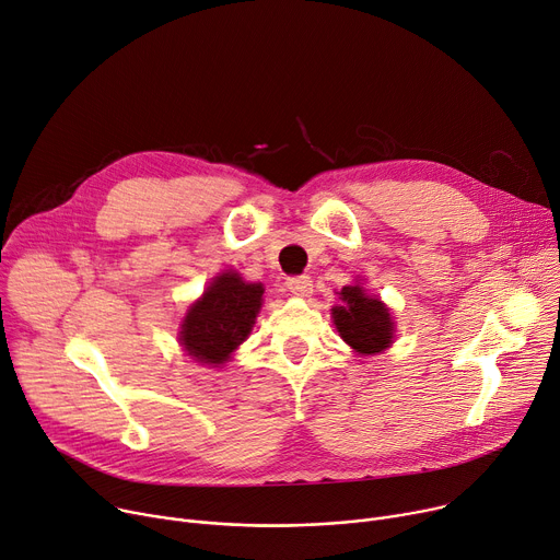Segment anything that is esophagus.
<instances>
[{
	"label": "esophagus",
	"mask_w": 560,
	"mask_h": 560,
	"mask_svg": "<svg viewBox=\"0 0 560 560\" xmlns=\"http://www.w3.org/2000/svg\"><path fill=\"white\" fill-rule=\"evenodd\" d=\"M285 285H288V290H290L292 294H296V296H311V292H313V279H311L308 275L290 277V279L285 281Z\"/></svg>",
	"instance_id": "34e87169"
}]
</instances>
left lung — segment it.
<instances>
[{"instance_id": "8db88e82", "label": "left lung", "mask_w": 560, "mask_h": 560, "mask_svg": "<svg viewBox=\"0 0 560 560\" xmlns=\"http://www.w3.org/2000/svg\"><path fill=\"white\" fill-rule=\"evenodd\" d=\"M341 303L332 308V322L341 339L358 354H375L393 343V317L380 296L369 294L360 283L337 292Z\"/></svg>"}]
</instances>
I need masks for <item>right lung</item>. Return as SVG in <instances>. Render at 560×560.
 Segmentation results:
<instances>
[{
  "label": "right lung",
  "mask_w": 560,
  "mask_h": 560,
  "mask_svg": "<svg viewBox=\"0 0 560 560\" xmlns=\"http://www.w3.org/2000/svg\"><path fill=\"white\" fill-rule=\"evenodd\" d=\"M261 306L264 285L247 283L236 270H225L189 306L180 324V346L191 360L221 366L247 339Z\"/></svg>",
  "instance_id": "obj_1"
}]
</instances>
